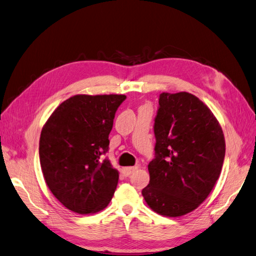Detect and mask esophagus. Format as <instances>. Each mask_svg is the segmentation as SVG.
<instances>
[{
    "instance_id": "obj_1",
    "label": "esophagus",
    "mask_w": 256,
    "mask_h": 256,
    "mask_svg": "<svg viewBox=\"0 0 256 256\" xmlns=\"http://www.w3.org/2000/svg\"><path fill=\"white\" fill-rule=\"evenodd\" d=\"M137 170V166H130V168H123V174H124V176H130V174H133L135 171Z\"/></svg>"
}]
</instances>
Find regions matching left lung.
Here are the masks:
<instances>
[{
  "label": "left lung",
  "instance_id": "obj_1",
  "mask_svg": "<svg viewBox=\"0 0 256 256\" xmlns=\"http://www.w3.org/2000/svg\"><path fill=\"white\" fill-rule=\"evenodd\" d=\"M154 132V158L142 194L154 212L178 218L198 208L218 180L224 134L212 111L186 92L160 95Z\"/></svg>",
  "mask_w": 256,
  "mask_h": 256
}]
</instances>
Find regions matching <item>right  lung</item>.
<instances>
[{
	"mask_svg": "<svg viewBox=\"0 0 256 256\" xmlns=\"http://www.w3.org/2000/svg\"><path fill=\"white\" fill-rule=\"evenodd\" d=\"M126 95H76L58 106L42 128L40 163L45 182L62 204L78 214L106 208L119 173L109 159V134Z\"/></svg>",
	"mask_w": 256,
	"mask_h": 256,
	"instance_id": "add662e5",
	"label": "right lung"
}]
</instances>
